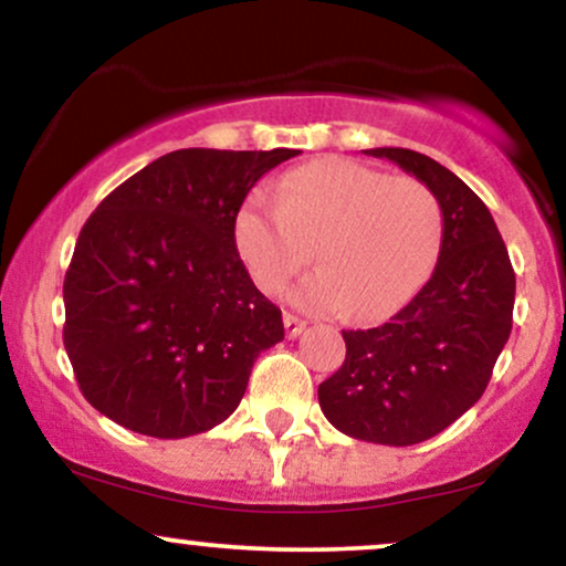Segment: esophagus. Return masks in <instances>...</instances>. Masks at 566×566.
<instances>
[{
    "instance_id": "34e87169",
    "label": "esophagus",
    "mask_w": 566,
    "mask_h": 566,
    "mask_svg": "<svg viewBox=\"0 0 566 566\" xmlns=\"http://www.w3.org/2000/svg\"><path fill=\"white\" fill-rule=\"evenodd\" d=\"M283 325H285V336H289V338H296L304 328H307V323L298 321V317L291 315V312H285V315H283Z\"/></svg>"
}]
</instances>
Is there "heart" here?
Masks as SVG:
<instances>
[{
    "label": "heart",
    "mask_w": 566,
    "mask_h": 566,
    "mask_svg": "<svg viewBox=\"0 0 566 566\" xmlns=\"http://www.w3.org/2000/svg\"><path fill=\"white\" fill-rule=\"evenodd\" d=\"M440 243L442 206L427 182L342 156L296 166L277 192H251L235 214L238 254L259 289L277 294L310 262L312 245L317 270L291 298L315 315L357 323L408 304Z\"/></svg>",
    "instance_id": "heart-1"
}]
</instances>
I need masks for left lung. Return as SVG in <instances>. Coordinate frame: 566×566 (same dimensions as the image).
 I'll use <instances>...</instances> for the list:
<instances>
[{
	"mask_svg": "<svg viewBox=\"0 0 566 566\" xmlns=\"http://www.w3.org/2000/svg\"><path fill=\"white\" fill-rule=\"evenodd\" d=\"M365 153L434 190L440 256L389 323L344 331L347 357L317 387V400L344 434L405 448L440 434L484 395L511 334L516 275L493 214L463 179L408 148Z\"/></svg>",
	"mask_w": 566,
	"mask_h": 566,
	"instance_id": "obj_1",
	"label": "left lung"
}]
</instances>
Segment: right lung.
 Here are the masks:
<instances>
[{"instance_id": "obj_1", "label": "right lung", "mask_w": 566, "mask_h": 566, "mask_svg": "<svg viewBox=\"0 0 566 566\" xmlns=\"http://www.w3.org/2000/svg\"><path fill=\"white\" fill-rule=\"evenodd\" d=\"M296 153L175 150L103 198L63 283V344L92 408L158 440L238 408L283 317L238 256L235 214Z\"/></svg>"}]
</instances>
